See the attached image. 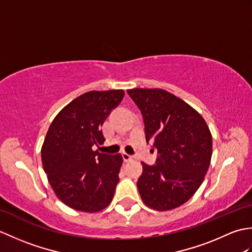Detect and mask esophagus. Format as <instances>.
Masks as SVG:
<instances>
[{
	"label": "esophagus",
	"instance_id": "obj_1",
	"mask_svg": "<svg viewBox=\"0 0 252 252\" xmlns=\"http://www.w3.org/2000/svg\"><path fill=\"white\" fill-rule=\"evenodd\" d=\"M122 158L126 162H129V161H131V160H133V156H131V155L126 154V153H122Z\"/></svg>",
	"mask_w": 252,
	"mask_h": 252
}]
</instances>
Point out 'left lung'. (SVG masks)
Segmentation results:
<instances>
[{
	"instance_id": "8db88e82",
	"label": "left lung",
	"mask_w": 252,
	"mask_h": 252,
	"mask_svg": "<svg viewBox=\"0 0 252 252\" xmlns=\"http://www.w3.org/2000/svg\"><path fill=\"white\" fill-rule=\"evenodd\" d=\"M141 110L147 143L157 149L156 163L142 162L137 189L158 211L180 207L199 189L210 165L212 136L206 121L184 100L160 89L126 91Z\"/></svg>"
}]
</instances>
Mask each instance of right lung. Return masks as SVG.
Wrapping results in <instances>:
<instances>
[{"label": "right lung", "mask_w": 252, "mask_h": 252, "mask_svg": "<svg viewBox=\"0 0 252 252\" xmlns=\"http://www.w3.org/2000/svg\"><path fill=\"white\" fill-rule=\"evenodd\" d=\"M123 96L122 90L84 93L58 112L46 133L41 151L44 172L56 196L74 210L100 211L115 195L121 155L93 148L105 142L101 126Z\"/></svg>", "instance_id": "1"}]
</instances>
